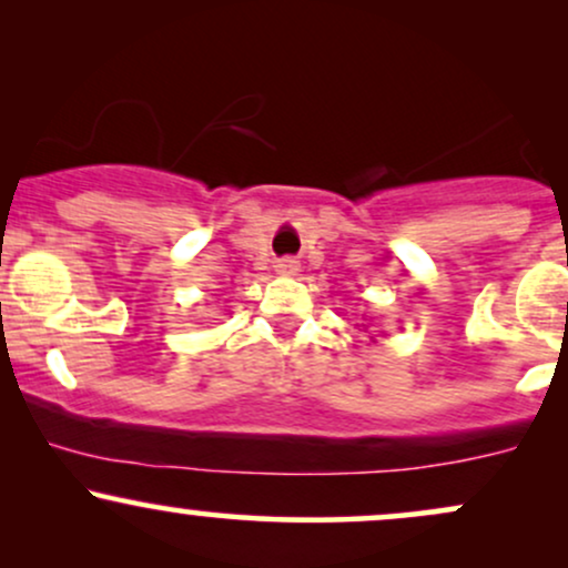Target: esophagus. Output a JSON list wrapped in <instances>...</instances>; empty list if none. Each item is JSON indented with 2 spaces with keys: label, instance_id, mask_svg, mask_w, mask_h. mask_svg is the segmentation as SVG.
Instances as JSON below:
<instances>
[{
  "label": "esophagus",
  "instance_id": "esophagus-1",
  "mask_svg": "<svg viewBox=\"0 0 568 568\" xmlns=\"http://www.w3.org/2000/svg\"><path fill=\"white\" fill-rule=\"evenodd\" d=\"M275 266L280 275H296L298 272V262H293V258H280Z\"/></svg>",
  "mask_w": 568,
  "mask_h": 568
}]
</instances>
